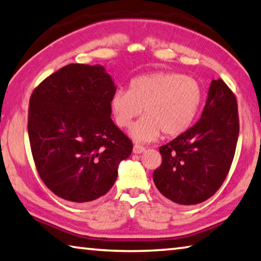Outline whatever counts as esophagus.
Masks as SVG:
<instances>
[{
	"label": "esophagus",
	"mask_w": 261,
	"mask_h": 261,
	"mask_svg": "<svg viewBox=\"0 0 261 261\" xmlns=\"http://www.w3.org/2000/svg\"><path fill=\"white\" fill-rule=\"evenodd\" d=\"M145 151H146V148L140 146V145H135V146H134V153L135 154H141V153H144Z\"/></svg>",
	"instance_id": "34e87169"
}]
</instances>
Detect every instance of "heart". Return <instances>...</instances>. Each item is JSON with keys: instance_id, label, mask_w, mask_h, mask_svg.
Instances as JSON below:
<instances>
[{"instance_id": "heart-1", "label": "heart", "mask_w": 261, "mask_h": 261, "mask_svg": "<svg viewBox=\"0 0 261 261\" xmlns=\"http://www.w3.org/2000/svg\"><path fill=\"white\" fill-rule=\"evenodd\" d=\"M202 90L196 79L176 72H153L136 77L129 91L117 90L110 99L115 122L130 127L141 113L146 115L132 127L131 138L152 143L163 135L176 137L187 131L199 113Z\"/></svg>"}]
</instances>
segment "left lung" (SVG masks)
<instances>
[{"label": "left lung", "instance_id": "1", "mask_svg": "<svg viewBox=\"0 0 261 261\" xmlns=\"http://www.w3.org/2000/svg\"><path fill=\"white\" fill-rule=\"evenodd\" d=\"M240 134L237 101L226 83L213 79L196 124L160 147L154 170L159 191L179 205H196L218 191L230 169Z\"/></svg>", "mask_w": 261, "mask_h": 261}]
</instances>
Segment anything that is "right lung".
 <instances>
[{
    "label": "right lung",
    "mask_w": 261,
    "mask_h": 261,
    "mask_svg": "<svg viewBox=\"0 0 261 261\" xmlns=\"http://www.w3.org/2000/svg\"><path fill=\"white\" fill-rule=\"evenodd\" d=\"M116 86L100 64H69L31 95L29 137L39 175L56 196L87 202L105 196L132 143L115 125Z\"/></svg>",
    "instance_id": "1"
}]
</instances>
